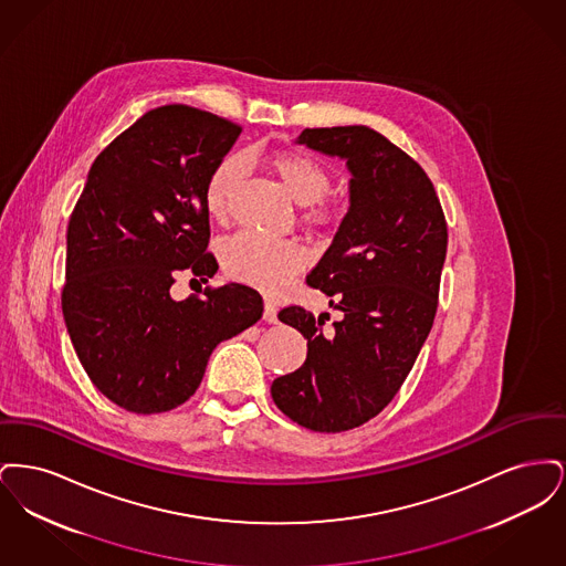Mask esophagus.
Here are the masks:
<instances>
[{"instance_id": "esophagus-1", "label": "esophagus", "mask_w": 566, "mask_h": 566, "mask_svg": "<svg viewBox=\"0 0 566 566\" xmlns=\"http://www.w3.org/2000/svg\"><path fill=\"white\" fill-rule=\"evenodd\" d=\"M263 321L270 324L277 323V310H275V305L270 303V301L265 303V310H263Z\"/></svg>"}]
</instances>
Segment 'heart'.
<instances>
[{
    "label": "heart",
    "mask_w": 566,
    "mask_h": 566,
    "mask_svg": "<svg viewBox=\"0 0 566 566\" xmlns=\"http://www.w3.org/2000/svg\"><path fill=\"white\" fill-rule=\"evenodd\" d=\"M271 174L295 199L305 206L303 218L312 224H326L335 218V208L326 201L331 174L323 163L305 153L275 150L265 157ZM245 161L240 155H227L216 163L206 182V206L214 218H224L242 187ZM222 270L248 286L275 295L305 268V252L291 240H271L265 235L240 231L220 245Z\"/></svg>",
    "instance_id": "b5f03b06"
}]
</instances>
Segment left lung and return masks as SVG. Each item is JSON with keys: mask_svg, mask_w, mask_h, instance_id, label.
<instances>
[{"mask_svg": "<svg viewBox=\"0 0 566 566\" xmlns=\"http://www.w3.org/2000/svg\"><path fill=\"white\" fill-rule=\"evenodd\" d=\"M296 144L350 169L348 214L307 275L342 318L324 328L328 314H277L307 339V358L273 379L271 397L310 431H350L395 399L431 333L448 224L424 169L374 129H303Z\"/></svg>", "mask_w": 566, "mask_h": 566, "instance_id": "8db88e82", "label": "left lung"}]
</instances>
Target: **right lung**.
<instances>
[{
    "label": "right lung",
    "instance_id": "obj_1",
    "mask_svg": "<svg viewBox=\"0 0 566 566\" xmlns=\"http://www.w3.org/2000/svg\"><path fill=\"white\" fill-rule=\"evenodd\" d=\"M242 127L182 104L146 112L91 165L67 224L61 310L97 390L134 413L189 401L216 346L263 316L243 284L174 301L180 271L218 270L206 182Z\"/></svg>",
    "mask_w": 566,
    "mask_h": 566
}]
</instances>
